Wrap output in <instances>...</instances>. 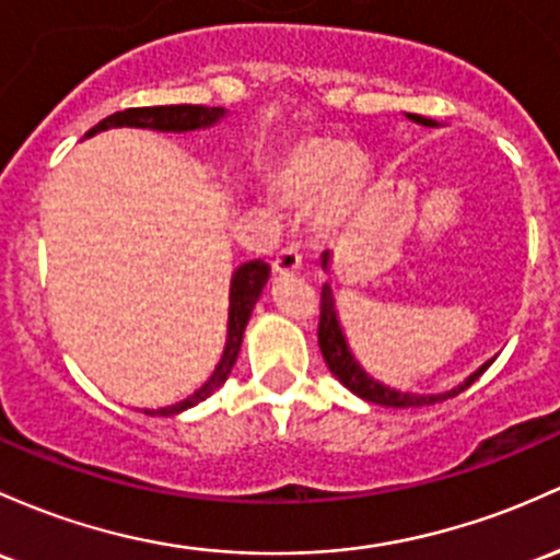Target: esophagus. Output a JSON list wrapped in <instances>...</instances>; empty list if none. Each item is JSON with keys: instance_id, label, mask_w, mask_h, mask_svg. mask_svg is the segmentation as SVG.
<instances>
[{"instance_id": "esophagus-1", "label": "esophagus", "mask_w": 560, "mask_h": 560, "mask_svg": "<svg viewBox=\"0 0 560 560\" xmlns=\"http://www.w3.org/2000/svg\"><path fill=\"white\" fill-rule=\"evenodd\" d=\"M303 266V255H300L298 247H281L273 257V270L276 273H294Z\"/></svg>"}]
</instances>
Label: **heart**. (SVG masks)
<instances>
[{"mask_svg":"<svg viewBox=\"0 0 560 560\" xmlns=\"http://www.w3.org/2000/svg\"><path fill=\"white\" fill-rule=\"evenodd\" d=\"M370 164L361 153L335 140H308L284 156L276 170V188L290 205H316L322 229L342 225L364 199Z\"/></svg>","mask_w":560,"mask_h":560,"instance_id":"1","label":"heart"}]
</instances>
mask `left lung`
<instances>
[{"label":"left lung","instance_id":"1","mask_svg":"<svg viewBox=\"0 0 560 560\" xmlns=\"http://www.w3.org/2000/svg\"><path fill=\"white\" fill-rule=\"evenodd\" d=\"M411 121H420L425 127H435V121L422 119V116L409 114ZM322 268H329V252L322 255ZM318 348H322L324 361H327L329 372L346 385L348 390H353L355 396H361L364 401L380 404V407H393V409H407V407H430V404L446 401V398L457 396L463 393L468 385L476 383L483 372L489 370V364H483L481 370L472 372L468 380H465L459 388H454L450 393H439V396H415V393H401V390H390L385 385L374 383V380L355 364V359L350 355V350L346 346V337H342L340 324H337V313H335V300H331V290L327 284L322 287V305H318Z\"/></svg>","mask_w":560,"mask_h":560}]
</instances>
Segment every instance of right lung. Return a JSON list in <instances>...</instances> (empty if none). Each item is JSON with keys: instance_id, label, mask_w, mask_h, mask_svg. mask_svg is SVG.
I'll use <instances>...</instances> for the list:
<instances>
[{"instance_id": "right-lung-1", "label": "right lung", "mask_w": 560, "mask_h": 560, "mask_svg": "<svg viewBox=\"0 0 560 560\" xmlns=\"http://www.w3.org/2000/svg\"><path fill=\"white\" fill-rule=\"evenodd\" d=\"M223 116V108H210V106H190V103H183V106H145V108H125L116 110V114L106 116L103 121H97L95 127L88 135H95L101 130H108V127H151V130H164V132H186V130H199V127H210ZM270 273V266L262 260L244 262L242 268L233 273L231 281V311H229V342H225V353L220 359L218 370L212 372V377L201 385L194 396L186 398L180 404H172V407L156 409L153 415H177V411L194 407V404L205 401L207 396H212L220 385L225 383L233 364H236L238 348H242L244 327L249 322V313L255 308L257 298H260L262 287H266ZM151 415V411H145Z\"/></svg>"}]
</instances>
